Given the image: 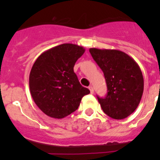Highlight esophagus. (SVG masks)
I'll return each mask as SVG.
<instances>
[{"label":"esophagus","instance_id":"esophagus-1","mask_svg":"<svg viewBox=\"0 0 160 160\" xmlns=\"http://www.w3.org/2000/svg\"><path fill=\"white\" fill-rule=\"evenodd\" d=\"M89 90H90V94H94V88H93V87L92 86H90V87H89Z\"/></svg>","mask_w":160,"mask_h":160}]
</instances>
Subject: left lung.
<instances>
[{
	"mask_svg": "<svg viewBox=\"0 0 160 160\" xmlns=\"http://www.w3.org/2000/svg\"><path fill=\"white\" fill-rule=\"evenodd\" d=\"M90 53L107 82V96H97L103 112L114 119L127 118L136 110L143 93L140 68L132 58L118 49L90 48Z\"/></svg>",
	"mask_w": 160,
	"mask_h": 160,
	"instance_id": "8db88e82",
	"label": "left lung"
}]
</instances>
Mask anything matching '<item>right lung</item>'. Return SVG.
<instances>
[{"label":"right lung","mask_w":160,"mask_h":160,"mask_svg":"<svg viewBox=\"0 0 160 160\" xmlns=\"http://www.w3.org/2000/svg\"><path fill=\"white\" fill-rule=\"evenodd\" d=\"M82 46L65 43L43 52L29 73L32 99L43 113L63 118L78 108L82 97L90 94L73 72L78 59L84 53Z\"/></svg>","instance_id":"right-lung-1"}]
</instances>
